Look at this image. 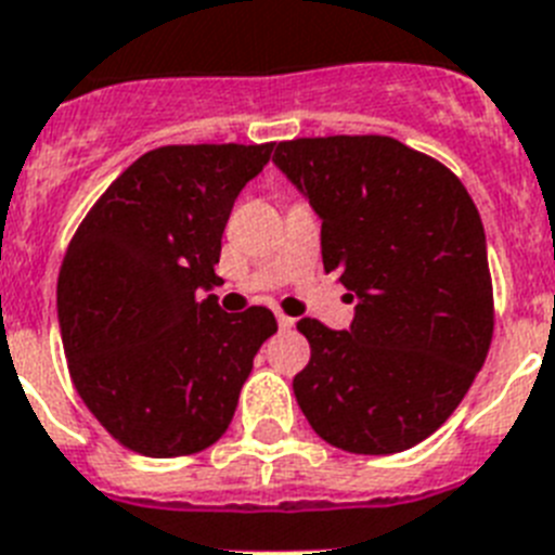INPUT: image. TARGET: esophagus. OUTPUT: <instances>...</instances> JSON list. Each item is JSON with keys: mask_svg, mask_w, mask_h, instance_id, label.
Instances as JSON below:
<instances>
[{"mask_svg": "<svg viewBox=\"0 0 555 555\" xmlns=\"http://www.w3.org/2000/svg\"><path fill=\"white\" fill-rule=\"evenodd\" d=\"M276 321L282 330H291L293 324H296V319H291V315H285V313H276Z\"/></svg>", "mask_w": 555, "mask_h": 555, "instance_id": "obj_1", "label": "esophagus"}]
</instances>
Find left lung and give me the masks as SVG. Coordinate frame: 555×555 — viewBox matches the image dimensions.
<instances>
[{
	"label": "left lung",
	"instance_id": "8db88e82",
	"mask_svg": "<svg viewBox=\"0 0 555 555\" xmlns=\"http://www.w3.org/2000/svg\"><path fill=\"white\" fill-rule=\"evenodd\" d=\"M273 163L321 217V259L356 293L352 327H296L310 361L293 392L321 440L395 454L460 406L493 338L486 231L465 185L386 134L296 138Z\"/></svg>",
	"mask_w": 555,
	"mask_h": 555
}]
</instances>
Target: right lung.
Masks as SVG:
<instances>
[{
  "label": "right lung",
  "instance_id": "add662e5",
  "mask_svg": "<svg viewBox=\"0 0 555 555\" xmlns=\"http://www.w3.org/2000/svg\"><path fill=\"white\" fill-rule=\"evenodd\" d=\"M273 143L146 152L95 199L59 270V324L76 392L124 449L185 457L225 435L268 307L222 313V231Z\"/></svg>",
  "mask_w": 555,
  "mask_h": 555
}]
</instances>
